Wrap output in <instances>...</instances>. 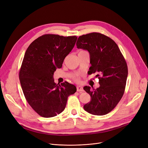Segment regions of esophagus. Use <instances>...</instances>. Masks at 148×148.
I'll use <instances>...</instances> for the list:
<instances>
[{
    "mask_svg": "<svg viewBox=\"0 0 148 148\" xmlns=\"http://www.w3.org/2000/svg\"><path fill=\"white\" fill-rule=\"evenodd\" d=\"M77 92H83V88L82 86H77Z\"/></svg>",
    "mask_w": 148,
    "mask_h": 148,
    "instance_id": "obj_1",
    "label": "esophagus"
}]
</instances>
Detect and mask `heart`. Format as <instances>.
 Returning a JSON list of instances; mask_svg holds the SVG:
<instances>
[{
  "instance_id": "b5f03b06",
  "label": "heart",
  "mask_w": 148,
  "mask_h": 148,
  "mask_svg": "<svg viewBox=\"0 0 148 148\" xmlns=\"http://www.w3.org/2000/svg\"><path fill=\"white\" fill-rule=\"evenodd\" d=\"M82 51H83V50H82V51H80V52H82ZM74 79H75V80H77V81L79 80V79H78V77H75V78H74Z\"/></svg>"
}]
</instances>
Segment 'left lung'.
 <instances>
[{"label": "left lung", "instance_id": "left-lung-1", "mask_svg": "<svg viewBox=\"0 0 148 148\" xmlns=\"http://www.w3.org/2000/svg\"><path fill=\"white\" fill-rule=\"evenodd\" d=\"M76 45L89 51L91 64L89 73H97L100 84L96 89L83 88L91 97L84 109L94 115H105L117 106L124 94L128 76L125 59L112 39L100 33L80 36Z\"/></svg>", "mask_w": 148, "mask_h": 148}]
</instances>
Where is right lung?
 I'll use <instances>...</instances> for the list:
<instances>
[{
	"label": "right lung",
	"mask_w": 148,
	"mask_h": 148,
	"mask_svg": "<svg viewBox=\"0 0 148 148\" xmlns=\"http://www.w3.org/2000/svg\"><path fill=\"white\" fill-rule=\"evenodd\" d=\"M77 39L76 36L43 35L31 43L25 53L19 72L20 84L27 102L42 117L62 113L68 97L77 90L73 84L67 82L56 84L53 79Z\"/></svg>",
	"instance_id": "obj_1"
}]
</instances>
